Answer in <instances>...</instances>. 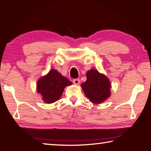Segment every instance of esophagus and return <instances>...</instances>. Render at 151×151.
<instances>
[{
	"mask_svg": "<svg viewBox=\"0 0 151 151\" xmlns=\"http://www.w3.org/2000/svg\"><path fill=\"white\" fill-rule=\"evenodd\" d=\"M80 82H81V81L79 78H75L73 80V83L76 85H79V84H80Z\"/></svg>",
	"mask_w": 151,
	"mask_h": 151,
	"instance_id": "1",
	"label": "esophagus"
}]
</instances>
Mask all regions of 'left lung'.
Wrapping results in <instances>:
<instances>
[{"mask_svg": "<svg viewBox=\"0 0 151 151\" xmlns=\"http://www.w3.org/2000/svg\"><path fill=\"white\" fill-rule=\"evenodd\" d=\"M81 86L86 96L94 104L103 103L111 95V85L109 78L95 69L86 73V81Z\"/></svg>", "mask_w": 151, "mask_h": 151, "instance_id": "8db88e82", "label": "left lung"}]
</instances>
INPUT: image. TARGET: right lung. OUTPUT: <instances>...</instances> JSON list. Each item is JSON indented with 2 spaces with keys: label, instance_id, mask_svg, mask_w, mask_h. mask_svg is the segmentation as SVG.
Segmentation results:
<instances>
[{
  "label": "right lung",
  "instance_id": "add662e5",
  "mask_svg": "<svg viewBox=\"0 0 151 151\" xmlns=\"http://www.w3.org/2000/svg\"><path fill=\"white\" fill-rule=\"evenodd\" d=\"M71 85L72 83L67 78L61 75L57 70L51 69L38 81L37 91L41 94L45 103L50 104L59 100L65 88Z\"/></svg>",
  "mask_w": 151,
  "mask_h": 151
}]
</instances>
